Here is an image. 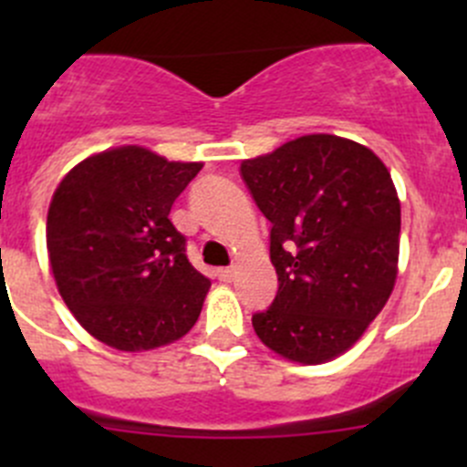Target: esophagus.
Segmentation results:
<instances>
[{"instance_id": "esophagus-1", "label": "esophagus", "mask_w": 467, "mask_h": 467, "mask_svg": "<svg viewBox=\"0 0 467 467\" xmlns=\"http://www.w3.org/2000/svg\"><path fill=\"white\" fill-rule=\"evenodd\" d=\"M216 275H219L221 282H233L234 280L233 268H219V271H216Z\"/></svg>"}]
</instances>
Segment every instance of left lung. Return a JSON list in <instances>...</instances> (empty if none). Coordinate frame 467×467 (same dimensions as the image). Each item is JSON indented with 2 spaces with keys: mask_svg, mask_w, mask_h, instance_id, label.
I'll return each mask as SVG.
<instances>
[{
  "mask_svg": "<svg viewBox=\"0 0 467 467\" xmlns=\"http://www.w3.org/2000/svg\"><path fill=\"white\" fill-rule=\"evenodd\" d=\"M242 178L271 221L277 294L253 314L264 346L298 364L334 359L384 309L400 253V201L366 146L303 135L244 160Z\"/></svg>",
  "mask_w": 467,
  "mask_h": 467,
  "instance_id": "left-lung-1",
  "label": "left lung"
}]
</instances>
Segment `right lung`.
<instances>
[{"label":"right lung","mask_w":467,"mask_h":467,"mask_svg":"<svg viewBox=\"0 0 467 467\" xmlns=\"http://www.w3.org/2000/svg\"><path fill=\"white\" fill-rule=\"evenodd\" d=\"M201 169L119 146L89 155L56 187L51 273L74 318L106 346L153 350L199 321L210 280L187 260L169 212Z\"/></svg>","instance_id":"1"}]
</instances>
